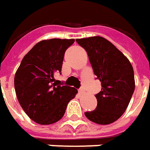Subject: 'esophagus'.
I'll list each match as a JSON object with an SVG mask.
<instances>
[{"mask_svg":"<svg viewBox=\"0 0 150 150\" xmlns=\"http://www.w3.org/2000/svg\"><path fill=\"white\" fill-rule=\"evenodd\" d=\"M79 92L80 94H83L85 93V90H84V88L83 87H80V88L79 89Z\"/></svg>","mask_w":150,"mask_h":150,"instance_id":"obj_1","label":"esophagus"}]
</instances>
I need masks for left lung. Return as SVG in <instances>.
Instances as JSON below:
<instances>
[{
  "label": "left lung",
  "instance_id": "left-lung-1",
  "mask_svg": "<svg viewBox=\"0 0 150 150\" xmlns=\"http://www.w3.org/2000/svg\"><path fill=\"white\" fill-rule=\"evenodd\" d=\"M76 42L87 52L93 73L102 84L101 91L95 95L97 108L84 115L97 124H111L125 112L134 93L133 67L124 54L103 37Z\"/></svg>",
  "mask_w": 150,
  "mask_h": 150
}]
</instances>
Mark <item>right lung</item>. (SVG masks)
Instances as JSON below:
<instances>
[{"instance_id": "add662e5", "label": "right lung", "mask_w": 150, "mask_h": 150, "mask_svg": "<svg viewBox=\"0 0 150 150\" xmlns=\"http://www.w3.org/2000/svg\"><path fill=\"white\" fill-rule=\"evenodd\" d=\"M75 39L52 38L38 42L24 56L15 75L16 96L33 122L50 125L58 122L67 104L78 93L63 85L54 75L62 72L66 50Z\"/></svg>"}]
</instances>
